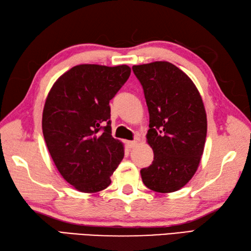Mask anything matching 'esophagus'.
Instances as JSON below:
<instances>
[{
    "label": "esophagus",
    "mask_w": 251,
    "mask_h": 251,
    "mask_svg": "<svg viewBox=\"0 0 251 251\" xmlns=\"http://www.w3.org/2000/svg\"><path fill=\"white\" fill-rule=\"evenodd\" d=\"M137 145V141H126V146L128 149H132L135 148Z\"/></svg>",
    "instance_id": "esophagus-1"
}]
</instances>
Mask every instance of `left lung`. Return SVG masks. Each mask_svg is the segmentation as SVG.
Returning a JSON list of instances; mask_svg holds the SVG:
<instances>
[{"label": "left lung", "instance_id": "8db88e82", "mask_svg": "<svg viewBox=\"0 0 251 251\" xmlns=\"http://www.w3.org/2000/svg\"><path fill=\"white\" fill-rule=\"evenodd\" d=\"M132 71L145 92L150 114L147 142L154 153L141 178L150 190L172 193L199 168L207 135L205 106L193 81L173 63H145Z\"/></svg>", "mask_w": 251, "mask_h": 251}]
</instances>
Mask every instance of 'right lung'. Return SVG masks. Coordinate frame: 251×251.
<instances>
[{"mask_svg": "<svg viewBox=\"0 0 251 251\" xmlns=\"http://www.w3.org/2000/svg\"><path fill=\"white\" fill-rule=\"evenodd\" d=\"M130 72L126 65H78L47 95L42 116L47 149L62 178L83 193L108 188L124 157V146L111 135L109 102Z\"/></svg>", "mask_w": 251, "mask_h": 251, "instance_id": "obj_1", "label": "right lung"}]
</instances>
